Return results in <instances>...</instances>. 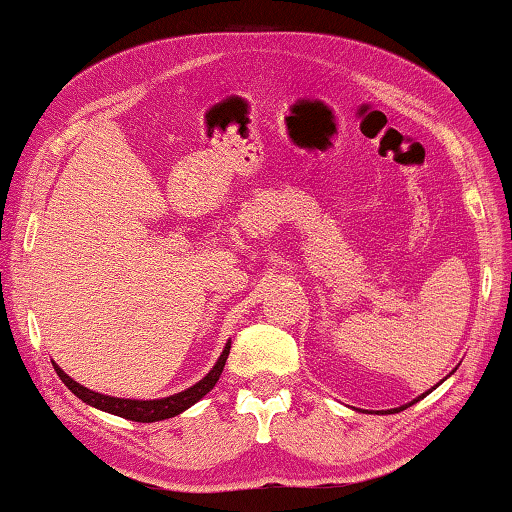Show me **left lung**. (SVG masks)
I'll list each match as a JSON object with an SVG mask.
<instances>
[{
	"label": "left lung",
	"instance_id": "left-lung-1",
	"mask_svg": "<svg viewBox=\"0 0 512 512\" xmlns=\"http://www.w3.org/2000/svg\"><path fill=\"white\" fill-rule=\"evenodd\" d=\"M424 395H427V393H424ZM424 395H422V397H424ZM422 397H418V400H422ZM418 400H413L411 404H415V402H418ZM411 404H404V406H400V409H393V411H404V409H409Z\"/></svg>",
	"mask_w": 512,
	"mask_h": 512
}]
</instances>
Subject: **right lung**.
<instances>
[{"label": "right lung", "mask_w": 512, "mask_h": 512, "mask_svg": "<svg viewBox=\"0 0 512 512\" xmlns=\"http://www.w3.org/2000/svg\"><path fill=\"white\" fill-rule=\"evenodd\" d=\"M228 354H230V343L225 345V350L219 357V361H216V366L207 372V375L198 381V384L187 388V391H183V393L162 397V400H121V397L101 395V393L90 391V388H85L81 384H76V381L72 377H67L65 372L56 366V363H54V370H56V375L63 379V384L69 388V391H72L85 404L94 406V409L108 411L112 415H119V418L135 420V422H158V420H167V418H173V415L183 413L185 409H189V406L201 400L203 395L210 393L216 381H219V377H221Z\"/></svg>", "instance_id": "obj_1"}]
</instances>
